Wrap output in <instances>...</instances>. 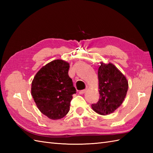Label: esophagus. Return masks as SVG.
<instances>
[{"instance_id":"34e87169","label":"esophagus","mask_w":153,"mask_h":153,"mask_svg":"<svg viewBox=\"0 0 153 153\" xmlns=\"http://www.w3.org/2000/svg\"><path fill=\"white\" fill-rule=\"evenodd\" d=\"M85 92H86V89H84V90L80 91L79 92V95H83V94H84Z\"/></svg>"}]
</instances>
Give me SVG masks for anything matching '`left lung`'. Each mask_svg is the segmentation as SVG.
I'll return each mask as SVG.
<instances>
[{
  "label": "left lung",
  "mask_w": 153,
  "mask_h": 153,
  "mask_svg": "<svg viewBox=\"0 0 153 153\" xmlns=\"http://www.w3.org/2000/svg\"><path fill=\"white\" fill-rule=\"evenodd\" d=\"M100 99L91 107L100 115L113 113L122 105L128 89L126 76L112 63L100 62L98 70Z\"/></svg>",
  "instance_id": "1"
}]
</instances>
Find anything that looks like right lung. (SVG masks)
Segmentation results:
<instances>
[{
  "label": "right lung",
  "mask_w": 153,
  "mask_h": 153,
  "mask_svg": "<svg viewBox=\"0 0 153 153\" xmlns=\"http://www.w3.org/2000/svg\"><path fill=\"white\" fill-rule=\"evenodd\" d=\"M70 64L54 60L42 67L31 83V93L38 109L51 120L64 118L76 90L68 76Z\"/></svg>",
  "instance_id": "right-lung-1"
}]
</instances>
